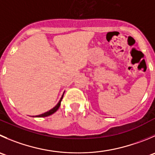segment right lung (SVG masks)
Returning a JSON list of instances; mask_svg holds the SVG:
<instances>
[{"label": "right lung", "mask_w": 155, "mask_h": 155, "mask_svg": "<svg viewBox=\"0 0 155 155\" xmlns=\"http://www.w3.org/2000/svg\"><path fill=\"white\" fill-rule=\"evenodd\" d=\"M64 94H63L62 97H61V100L59 101V102L58 103V104H57L56 106L54 107H53L52 109H51L50 110L47 111V112L44 113V114H40V115L35 116V117H48V116L51 115V114H53L54 113L56 112V111L58 110V108L60 107V106H61V101H62V99H63V97H64Z\"/></svg>", "instance_id": "obj_1"}]
</instances>
